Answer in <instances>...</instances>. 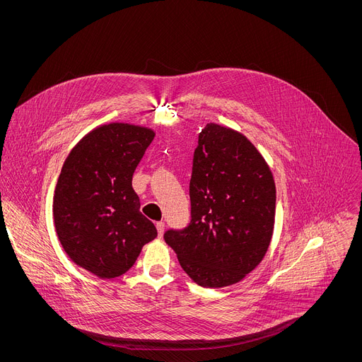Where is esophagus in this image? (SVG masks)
Returning a JSON list of instances; mask_svg holds the SVG:
<instances>
[{
    "instance_id": "obj_1",
    "label": "esophagus",
    "mask_w": 362,
    "mask_h": 362,
    "mask_svg": "<svg viewBox=\"0 0 362 362\" xmlns=\"http://www.w3.org/2000/svg\"><path fill=\"white\" fill-rule=\"evenodd\" d=\"M156 228H158L159 236L162 238V236H163V233H165V222H158V223H156Z\"/></svg>"
}]
</instances>
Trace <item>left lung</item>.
Returning a JSON list of instances; mask_svg holds the SVG:
<instances>
[{"mask_svg": "<svg viewBox=\"0 0 362 362\" xmlns=\"http://www.w3.org/2000/svg\"><path fill=\"white\" fill-rule=\"evenodd\" d=\"M189 194V226L165 233L180 267L204 288L242 281L262 262L274 233L276 189L262 154L242 133L206 124Z\"/></svg>", "mask_w": 362, "mask_h": 362, "instance_id": "1", "label": "left lung"}]
</instances>
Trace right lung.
I'll use <instances>...</instances> for the list:
<instances>
[{"label": "right lung", "instance_id": "1", "mask_svg": "<svg viewBox=\"0 0 362 362\" xmlns=\"http://www.w3.org/2000/svg\"><path fill=\"white\" fill-rule=\"evenodd\" d=\"M154 137L147 127L103 124L70 151L57 180L53 216L70 259L101 279L126 274L158 236L140 212L133 173Z\"/></svg>", "mask_w": 362, "mask_h": 362}]
</instances>
